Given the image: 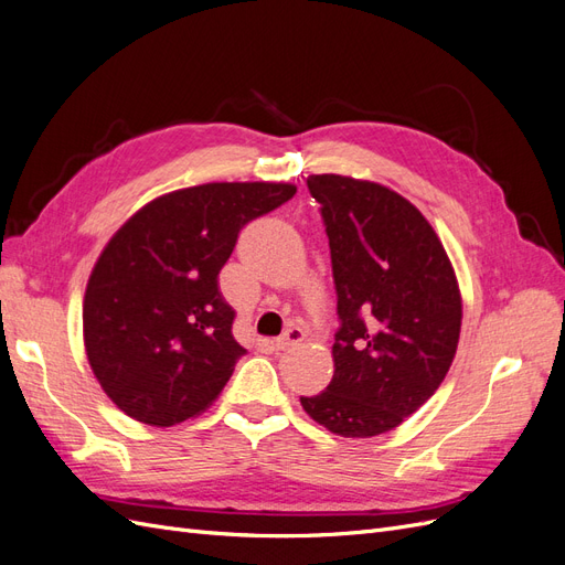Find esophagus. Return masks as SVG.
I'll return each instance as SVG.
<instances>
[{
	"label": "esophagus",
	"instance_id": "obj_1",
	"mask_svg": "<svg viewBox=\"0 0 565 565\" xmlns=\"http://www.w3.org/2000/svg\"><path fill=\"white\" fill-rule=\"evenodd\" d=\"M299 341H303V330L297 328V324H289V328L278 337L276 347H278L280 351H285V349H289V347H297Z\"/></svg>",
	"mask_w": 565,
	"mask_h": 565
}]
</instances>
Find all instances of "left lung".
I'll return each instance as SVG.
<instances>
[{"label":"left lung","instance_id":"obj_1","mask_svg":"<svg viewBox=\"0 0 565 565\" xmlns=\"http://www.w3.org/2000/svg\"><path fill=\"white\" fill-rule=\"evenodd\" d=\"M330 237L341 328L332 382L301 407L344 438L396 429L429 401L455 361L461 292L426 216L391 188L311 174Z\"/></svg>","mask_w":565,"mask_h":565}]
</instances>
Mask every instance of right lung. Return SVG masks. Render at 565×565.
Returning a JSON list of instances; mask_svg holds the SVG:
<instances>
[{"mask_svg": "<svg viewBox=\"0 0 565 565\" xmlns=\"http://www.w3.org/2000/svg\"><path fill=\"white\" fill-rule=\"evenodd\" d=\"M295 193L276 181L191 185L115 231L87 280L82 334L96 382L127 417L174 426L218 398L245 353L218 270L247 221Z\"/></svg>", "mask_w": 565, "mask_h": 565, "instance_id": "obj_1", "label": "right lung"}]
</instances>
